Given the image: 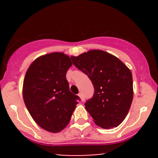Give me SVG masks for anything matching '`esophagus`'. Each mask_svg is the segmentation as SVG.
Listing matches in <instances>:
<instances>
[{
    "instance_id": "obj_1",
    "label": "esophagus",
    "mask_w": 158,
    "mask_h": 158,
    "mask_svg": "<svg viewBox=\"0 0 158 158\" xmlns=\"http://www.w3.org/2000/svg\"><path fill=\"white\" fill-rule=\"evenodd\" d=\"M79 98H80V99H81V102H84L85 101V97L84 96H83V94H79Z\"/></svg>"
}]
</instances>
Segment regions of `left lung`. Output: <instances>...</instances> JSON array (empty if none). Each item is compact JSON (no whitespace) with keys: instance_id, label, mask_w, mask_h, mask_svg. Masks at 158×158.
Listing matches in <instances>:
<instances>
[{"instance_id":"obj_1","label":"left lung","mask_w":158,"mask_h":158,"mask_svg":"<svg viewBox=\"0 0 158 158\" xmlns=\"http://www.w3.org/2000/svg\"><path fill=\"white\" fill-rule=\"evenodd\" d=\"M70 59L91 80L94 97L85 108L98 126L117 127L126 118L133 99L130 69L117 57L101 50H90Z\"/></svg>"}]
</instances>
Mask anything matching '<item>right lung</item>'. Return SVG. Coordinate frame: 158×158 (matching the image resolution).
<instances>
[{
	"label": "right lung",
	"instance_id": "add662e5",
	"mask_svg": "<svg viewBox=\"0 0 158 158\" xmlns=\"http://www.w3.org/2000/svg\"><path fill=\"white\" fill-rule=\"evenodd\" d=\"M72 64L63 52L45 54L32 61L23 79V98L29 113L41 128L51 133L68 126L79 102L66 79Z\"/></svg>",
	"mask_w": 158,
	"mask_h": 158
}]
</instances>
